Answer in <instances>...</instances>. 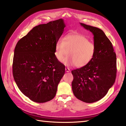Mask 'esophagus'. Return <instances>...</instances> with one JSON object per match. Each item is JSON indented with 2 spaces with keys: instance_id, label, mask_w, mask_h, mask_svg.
Segmentation results:
<instances>
[{
  "instance_id": "34e87169",
  "label": "esophagus",
  "mask_w": 126,
  "mask_h": 126,
  "mask_svg": "<svg viewBox=\"0 0 126 126\" xmlns=\"http://www.w3.org/2000/svg\"><path fill=\"white\" fill-rule=\"evenodd\" d=\"M65 71L67 72V73H68V72L70 71V69H69L68 68H65Z\"/></svg>"
}]
</instances>
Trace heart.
I'll use <instances>...</instances> for the list:
<instances>
[{
    "label": "heart",
    "mask_w": 126,
    "mask_h": 126,
    "mask_svg": "<svg viewBox=\"0 0 126 126\" xmlns=\"http://www.w3.org/2000/svg\"><path fill=\"white\" fill-rule=\"evenodd\" d=\"M67 52L69 56L64 59ZM95 53L94 43L81 34H68L63 39H58L55 45L56 58L68 66L84 67L90 63Z\"/></svg>",
    "instance_id": "heart-1"
}]
</instances>
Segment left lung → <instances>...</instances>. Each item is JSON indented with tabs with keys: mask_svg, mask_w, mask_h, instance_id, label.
I'll list each match as a JSON object with an SVG mask.
<instances>
[{
	"mask_svg": "<svg viewBox=\"0 0 126 126\" xmlns=\"http://www.w3.org/2000/svg\"><path fill=\"white\" fill-rule=\"evenodd\" d=\"M80 24L93 33L96 53L87 65L71 71L72 89L79 100L93 103L102 98L115 83L116 56L111 42L101 29Z\"/></svg>",
	"mask_w": 126,
	"mask_h": 126,
	"instance_id": "1",
	"label": "left lung"
}]
</instances>
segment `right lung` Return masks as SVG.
Returning <instances> with one entry per match:
<instances>
[{
	"label": "right lung",
	"mask_w": 126,
	"mask_h": 126,
	"mask_svg": "<svg viewBox=\"0 0 126 126\" xmlns=\"http://www.w3.org/2000/svg\"><path fill=\"white\" fill-rule=\"evenodd\" d=\"M65 27L63 19L40 24L16 44L13 78L21 92L35 102H46L54 98L65 73L64 65L55 56L56 43Z\"/></svg>",
	"instance_id": "add662e5"
}]
</instances>
